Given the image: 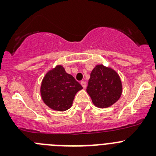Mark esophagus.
Wrapping results in <instances>:
<instances>
[{
	"instance_id": "obj_1",
	"label": "esophagus",
	"mask_w": 156,
	"mask_h": 156,
	"mask_svg": "<svg viewBox=\"0 0 156 156\" xmlns=\"http://www.w3.org/2000/svg\"><path fill=\"white\" fill-rule=\"evenodd\" d=\"M80 83H81V85H82L83 87V88H86V87H87V83L85 82V81H81Z\"/></svg>"
}]
</instances>
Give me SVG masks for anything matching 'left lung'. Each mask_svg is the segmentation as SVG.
Segmentation results:
<instances>
[{
    "instance_id": "8db88e82",
    "label": "left lung",
    "mask_w": 156,
    "mask_h": 156,
    "mask_svg": "<svg viewBox=\"0 0 156 156\" xmlns=\"http://www.w3.org/2000/svg\"><path fill=\"white\" fill-rule=\"evenodd\" d=\"M87 92L94 105L108 108L116 102L122 94V83L115 71L102 65L95 66L90 73Z\"/></svg>"
}]
</instances>
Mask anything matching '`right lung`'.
<instances>
[{"instance_id": "right-lung-1", "label": "right lung", "mask_w": 156, "mask_h": 156, "mask_svg": "<svg viewBox=\"0 0 156 156\" xmlns=\"http://www.w3.org/2000/svg\"><path fill=\"white\" fill-rule=\"evenodd\" d=\"M82 88L73 76L65 71L63 66H57L48 72L43 80L41 97L52 109L66 111L71 107L76 94Z\"/></svg>"}]
</instances>
